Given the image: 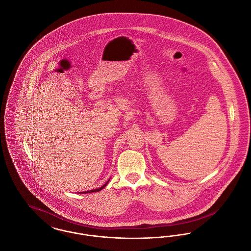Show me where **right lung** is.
I'll return each instance as SVG.
<instances>
[{
    "label": "right lung",
    "mask_w": 251,
    "mask_h": 251,
    "mask_svg": "<svg viewBox=\"0 0 251 251\" xmlns=\"http://www.w3.org/2000/svg\"><path fill=\"white\" fill-rule=\"evenodd\" d=\"M109 180H110V179H108V181H109ZM108 181L106 182V183H105V184H103L101 187H100V188H98V189H93V190H90V191L82 192V194H87V193H93V192L100 191L101 189H103V188H104V187L107 185Z\"/></svg>",
    "instance_id": "right-lung-1"
}]
</instances>
